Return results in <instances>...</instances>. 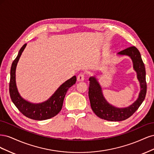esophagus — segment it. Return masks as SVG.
Masks as SVG:
<instances>
[{
	"label": "esophagus",
	"instance_id": "esophagus-1",
	"mask_svg": "<svg viewBox=\"0 0 154 154\" xmlns=\"http://www.w3.org/2000/svg\"><path fill=\"white\" fill-rule=\"evenodd\" d=\"M85 79V74L83 73H80L77 76V80L78 82H83Z\"/></svg>",
	"mask_w": 154,
	"mask_h": 154
}]
</instances>
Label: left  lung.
<instances>
[{
    "label": "left lung",
    "mask_w": 154,
    "mask_h": 154,
    "mask_svg": "<svg viewBox=\"0 0 154 154\" xmlns=\"http://www.w3.org/2000/svg\"><path fill=\"white\" fill-rule=\"evenodd\" d=\"M118 54L128 56L132 59L134 69L137 72V78L140 83L141 91L138 98L131 105L125 108H117L106 101L96 78L94 76L89 78L88 97L92 110L99 118L110 122H120L130 118L140 106L146 94V71L139 50L132 46L120 51Z\"/></svg>",
    "instance_id": "8db88e82"
}]
</instances>
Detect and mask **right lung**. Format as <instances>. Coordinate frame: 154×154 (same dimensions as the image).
Returning <instances> with one entry per match:
<instances>
[{"mask_svg":"<svg viewBox=\"0 0 154 154\" xmlns=\"http://www.w3.org/2000/svg\"><path fill=\"white\" fill-rule=\"evenodd\" d=\"M25 44L20 49L17 58L12 63L10 71V94L11 101L20 112L27 118L34 120L48 119L57 116L62 110L64 97L69 88L75 84L76 76L65 82L50 98L41 103H32L23 99L18 93L15 80V71L17 63L23 51L26 47Z\"/></svg>","mask_w":154,"mask_h":154,"instance_id":"right-lung-1","label":"right lung"}]
</instances>
